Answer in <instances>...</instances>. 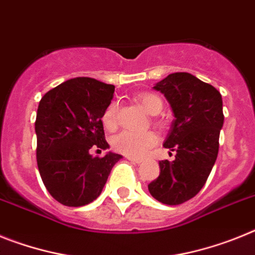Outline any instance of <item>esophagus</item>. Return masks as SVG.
<instances>
[{
  "instance_id": "34e87169",
  "label": "esophagus",
  "mask_w": 255,
  "mask_h": 255,
  "mask_svg": "<svg viewBox=\"0 0 255 255\" xmlns=\"http://www.w3.org/2000/svg\"><path fill=\"white\" fill-rule=\"evenodd\" d=\"M127 159L129 161H133V163H136V164H140V163H142V159L140 158H133V156H127Z\"/></svg>"
}]
</instances>
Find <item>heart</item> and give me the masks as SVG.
Returning a JSON list of instances; mask_svg holds the SVG:
<instances>
[{
  "label": "heart",
  "instance_id": "heart-1",
  "mask_svg": "<svg viewBox=\"0 0 255 255\" xmlns=\"http://www.w3.org/2000/svg\"><path fill=\"white\" fill-rule=\"evenodd\" d=\"M136 101L142 106L146 113L156 115L163 109V100L158 95L143 92L136 96ZM103 125L108 130H114L118 125V106L112 103L103 114ZM158 138L152 132H129L125 130L113 138L112 145L115 151L128 155V156H141L150 147L156 143Z\"/></svg>",
  "mask_w": 255,
  "mask_h": 255
}]
</instances>
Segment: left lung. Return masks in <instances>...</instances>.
<instances>
[{"instance_id":"1","label":"left lung","mask_w":255,"mask_h":255,"mask_svg":"<svg viewBox=\"0 0 255 255\" xmlns=\"http://www.w3.org/2000/svg\"><path fill=\"white\" fill-rule=\"evenodd\" d=\"M173 110L174 122L164 147L174 160L159 161L160 173L149 183L152 198L167 205L190 200L207 182L216 163L223 126L220 91L190 73H173L154 86Z\"/></svg>"}]
</instances>
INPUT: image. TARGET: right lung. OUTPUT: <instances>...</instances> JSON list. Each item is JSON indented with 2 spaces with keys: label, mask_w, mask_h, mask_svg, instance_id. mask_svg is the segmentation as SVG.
Returning <instances> with one entry per match:
<instances>
[{
  "label": "right lung",
  "mask_w": 255,
  "mask_h": 255,
  "mask_svg": "<svg viewBox=\"0 0 255 255\" xmlns=\"http://www.w3.org/2000/svg\"><path fill=\"white\" fill-rule=\"evenodd\" d=\"M115 87L78 77L52 88L39 101L35 134L37 165L50 195L66 207H82L101 194L110 170L122 155L92 156L108 149L103 114Z\"/></svg>",
  "instance_id": "add662e5"
}]
</instances>
